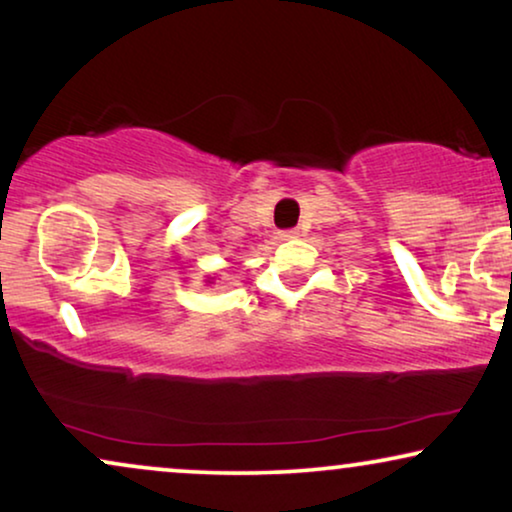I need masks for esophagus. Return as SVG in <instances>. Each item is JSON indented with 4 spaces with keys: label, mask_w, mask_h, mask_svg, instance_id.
Returning <instances> with one entry per match:
<instances>
[{
    "label": "esophagus",
    "mask_w": 512,
    "mask_h": 512,
    "mask_svg": "<svg viewBox=\"0 0 512 512\" xmlns=\"http://www.w3.org/2000/svg\"><path fill=\"white\" fill-rule=\"evenodd\" d=\"M300 233L296 228H291V230H282V233H279V237H282V240H296Z\"/></svg>",
    "instance_id": "34e87169"
}]
</instances>
